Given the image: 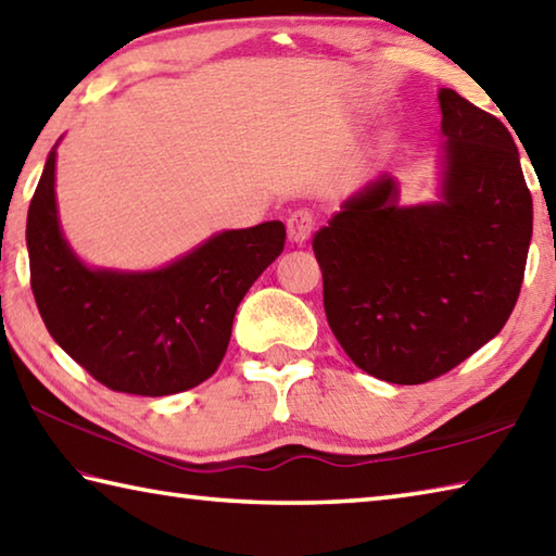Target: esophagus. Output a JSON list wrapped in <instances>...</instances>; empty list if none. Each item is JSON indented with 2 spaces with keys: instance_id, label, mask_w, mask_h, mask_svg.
Instances as JSON below:
<instances>
[{
  "instance_id": "1",
  "label": "esophagus",
  "mask_w": 556,
  "mask_h": 556,
  "mask_svg": "<svg viewBox=\"0 0 556 556\" xmlns=\"http://www.w3.org/2000/svg\"><path fill=\"white\" fill-rule=\"evenodd\" d=\"M313 228H316V218H313L311 211H294L287 220V233L291 243H306L311 238Z\"/></svg>"
}]
</instances>
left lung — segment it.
<instances>
[{"label": "left lung", "mask_w": 556, "mask_h": 556, "mask_svg": "<svg viewBox=\"0 0 556 556\" xmlns=\"http://www.w3.org/2000/svg\"><path fill=\"white\" fill-rule=\"evenodd\" d=\"M442 201L399 206L371 181L313 236L328 326L348 357L391 383L447 375L506 326L522 287L532 197L516 140L440 89Z\"/></svg>", "instance_id": "1"}]
</instances>
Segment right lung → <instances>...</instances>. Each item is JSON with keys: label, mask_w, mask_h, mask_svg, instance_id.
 Instances as JSON below:
<instances>
[{"label": "right lung", "mask_w": 556, "mask_h": 556, "mask_svg": "<svg viewBox=\"0 0 556 556\" xmlns=\"http://www.w3.org/2000/svg\"><path fill=\"white\" fill-rule=\"evenodd\" d=\"M281 220L226 230L155 271L89 269L60 233L55 148L28 206L36 306L53 340L111 391L169 396L218 369L238 304L285 250Z\"/></svg>", "instance_id": "add662e5"}]
</instances>
